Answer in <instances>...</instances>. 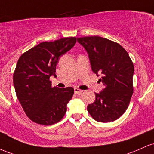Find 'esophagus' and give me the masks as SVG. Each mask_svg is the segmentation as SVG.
<instances>
[{"mask_svg":"<svg viewBox=\"0 0 154 154\" xmlns=\"http://www.w3.org/2000/svg\"><path fill=\"white\" fill-rule=\"evenodd\" d=\"M74 91H75V94H81L83 92L82 90L79 89V88H74Z\"/></svg>","mask_w":154,"mask_h":154,"instance_id":"obj_1","label":"esophagus"}]
</instances>
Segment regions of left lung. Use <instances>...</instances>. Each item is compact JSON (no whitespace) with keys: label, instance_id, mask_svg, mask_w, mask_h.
I'll use <instances>...</instances> for the list:
<instances>
[{"label":"left lung","instance_id":"1","mask_svg":"<svg viewBox=\"0 0 154 154\" xmlns=\"http://www.w3.org/2000/svg\"><path fill=\"white\" fill-rule=\"evenodd\" d=\"M89 56L91 70L105 88L95 93V101L87 106L94 120H116L128 108L133 94L134 65L128 53L120 44L100 36L77 38Z\"/></svg>","mask_w":154,"mask_h":154}]
</instances>
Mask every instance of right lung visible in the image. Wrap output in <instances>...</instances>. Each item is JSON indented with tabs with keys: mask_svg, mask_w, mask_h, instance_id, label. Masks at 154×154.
Instances as JSON below:
<instances>
[{
	"mask_svg": "<svg viewBox=\"0 0 154 154\" xmlns=\"http://www.w3.org/2000/svg\"><path fill=\"white\" fill-rule=\"evenodd\" d=\"M76 38L42 42L21 55L14 72L17 98L28 118L42 125L57 123L67 111L74 94L72 87H51L60 57L71 49Z\"/></svg>",
	"mask_w": 154,
	"mask_h": 154,
	"instance_id": "1",
	"label": "right lung"
}]
</instances>
